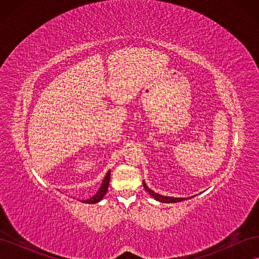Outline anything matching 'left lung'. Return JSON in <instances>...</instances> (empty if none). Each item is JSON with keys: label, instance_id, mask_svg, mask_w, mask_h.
I'll use <instances>...</instances> for the list:
<instances>
[{"label": "left lung", "instance_id": "8db88e82", "mask_svg": "<svg viewBox=\"0 0 259 259\" xmlns=\"http://www.w3.org/2000/svg\"><path fill=\"white\" fill-rule=\"evenodd\" d=\"M143 185H144V188H145V190L151 195V197H153L156 201H159V202H162V203H178V202H182V201H184V200H187V199H185V198H171V197H164V195H162V194H159V193H155L154 191H152L150 188H149L147 185H146V183H145V180L143 182ZM192 198V197H191ZM190 199V198H189Z\"/></svg>", "mask_w": 259, "mask_h": 259}]
</instances>
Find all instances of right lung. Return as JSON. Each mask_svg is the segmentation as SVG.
Listing matches in <instances>:
<instances>
[{
  "label": "right lung",
  "mask_w": 259,
  "mask_h": 259,
  "mask_svg": "<svg viewBox=\"0 0 259 259\" xmlns=\"http://www.w3.org/2000/svg\"><path fill=\"white\" fill-rule=\"evenodd\" d=\"M109 182H110V170L108 171L107 175L105 176L103 183H101V186L98 189V191L96 192V194H94L92 198L88 199V200H83L81 202L83 203H88V204H95V203H98L99 201H101L104 199V197L106 195L107 191H108V187H109Z\"/></svg>",
  "instance_id": "1"
}]
</instances>
